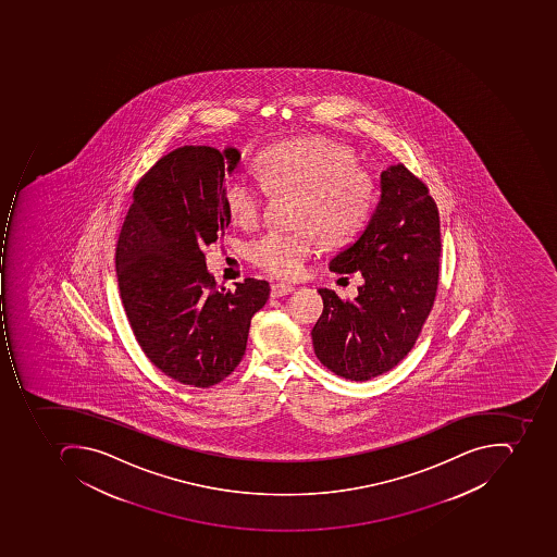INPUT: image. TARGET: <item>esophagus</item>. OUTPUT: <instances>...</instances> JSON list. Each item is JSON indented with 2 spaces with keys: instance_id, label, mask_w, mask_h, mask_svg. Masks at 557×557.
Listing matches in <instances>:
<instances>
[{
  "instance_id": "1",
  "label": "esophagus",
  "mask_w": 557,
  "mask_h": 557,
  "mask_svg": "<svg viewBox=\"0 0 557 557\" xmlns=\"http://www.w3.org/2000/svg\"><path fill=\"white\" fill-rule=\"evenodd\" d=\"M293 292H295V286H292V284L277 283L271 286V296L273 298H281V296L289 295Z\"/></svg>"
}]
</instances>
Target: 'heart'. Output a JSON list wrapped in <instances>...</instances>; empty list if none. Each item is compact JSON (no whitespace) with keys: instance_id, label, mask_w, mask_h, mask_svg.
Wrapping results in <instances>:
<instances>
[{"instance_id":"heart-1","label":"heart","mask_w":557,"mask_h":557,"mask_svg":"<svg viewBox=\"0 0 557 557\" xmlns=\"http://www.w3.org/2000/svg\"><path fill=\"white\" fill-rule=\"evenodd\" d=\"M257 178L230 175L223 201L232 220L240 226L256 223L264 189L298 193L295 225L312 226L322 240L337 244L352 237L367 223L375 199L373 182L355 169L346 148L322 138H296L265 148L256 158ZM315 252L312 230H265L249 244L253 264L277 277H296Z\"/></svg>"}]
</instances>
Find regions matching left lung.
Returning <instances> with one entry per match:
<instances>
[{"instance_id":"8db88e82","label":"left lung","mask_w":557,"mask_h":557,"mask_svg":"<svg viewBox=\"0 0 557 557\" xmlns=\"http://www.w3.org/2000/svg\"><path fill=\"white\" fill-rule=\"evenodd\" d=\"M440 216L428 187L404 165L380 174L367 225L332 257L334 273H361L355 300L320 288L324 312L313 351L332 373L367 382L392 370L414 346L438 288Z\"/></svg>"}]
</instances>
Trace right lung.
<instances>
[{
    "label": "right lung",
    "instance_id": "1",
    "mask_svg": "<svg viewBox=\"0 0 557 557\" xmlns=\"http://www.w3.org/2000/svg\"><path fill=\"white\" fill-rule=\"evenodd\" d=\"M240 160L233 147L165 154L138 182L119 235V289L136 341L158 370L190 387L216 385L237 368L250 319L269 298V283L252 277L218 288L202 252L230 225L223 187Z\"/></svg>",
    "mask_w": 557,
    "mask_h": 557
}]
</instances>
